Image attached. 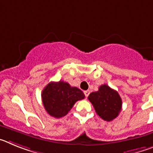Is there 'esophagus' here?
Here are the masks:
<instances>
[{"instance_id":"obj_1","label":"esophagus","mask_w":153,"mask_h":153,"mask_svg":"<svg viewBox=\"0 0 153 153\" xmlns=\"http://www.w3.org/2000/svg\"><path fill=\"white\" fill-rule=\"evenodd\" d=\"M84 94L85 97H87L89 96V94H90V91H89V90H86V91H84Z\"/></svg>"}]
</instances>
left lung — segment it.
<instances>
[{
  "instance_id": "left-lung-1",
  "label": "left lung",
  "mask_w": 153,
  "mask_h": 153,
  "mask_svg": "<svg viewBox=\"0 0 153 153\" xmlns=\"http://www.w3.org/2000/svg\"><path fill=\"white\" fill-rule=\"evenodd\" d=\"M96 113L105 121H112L118 117L122 109V100L118 92L106 84L101 85L98 91L89 95Z\"/></svg>"
}]
</instances>
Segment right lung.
I'll return each mask as SVG.
<instances>
[{
    "label": "right lung",
    "mask_w": 153,
    "mask_h": 153,
    "mask_svg": "<svg viewBox=\"0 0 153 153\" xmlns=\"http://www.w3.org/2000/svg\"><path fill=\"white\" fill-rule=\"evenodd\" d=\"M41 97L47 113L55 118H61L70 112L76 101L84 99L85 95L77 87L60 80L48 83L42 91Z\"/></svg>",
    "instance_id": "obj_1"
}]
</instances>
